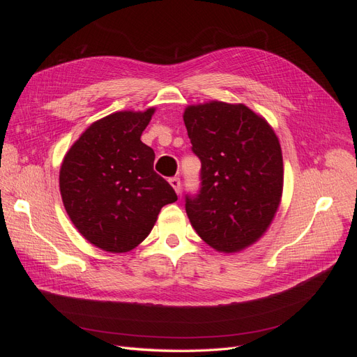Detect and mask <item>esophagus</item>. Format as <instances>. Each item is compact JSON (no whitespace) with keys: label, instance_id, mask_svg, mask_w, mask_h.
<instances>
[{"label":"esophagus","instance_id":"34e87169","mask_svg":"<svg viewBox=\"0 0 357 357\" xmlns=\"http://www.w3.org/2000/svg\"><path fill=\"white\" fill-rule=\"evenodd\" d=\"M169 185L172 186L177 193H180V178L178 177H171L169 178Z\"/></svg>","mask_w":357,"mask_h":357}]
</instances>
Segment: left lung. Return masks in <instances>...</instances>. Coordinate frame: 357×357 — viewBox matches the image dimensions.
Listing matches in <instances>:
<instances>
[{"label":"left lung","instance_id":"1","mask_svg":"<svg viewBox=\"0 0 357 357\" xmlns=\"http://www.w3.org/2000/svg\"><path fill=\"white\" fill-rule=\"evenodd\" d=\"M183 121L201 160V189L186 195L189 220L218 252H238L266 231L282 199L278 138L244 104L189 105Z\"/></svg>","mask_w":357,"mask_h":357}]
</instances>
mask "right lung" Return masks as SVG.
I'll use <instances>...</instances> for the list:
<instances>
[{
  "label": "right lung",
  "instance_id": "obj_1",
  "mask_svg": "<svg viewBox=\"0 0 357 357\" xmlns=\"http://www.w3.org/2000/svg\"><path fill=\"white\" fill-rule=\"evenodd\" d=\"M155 109L117 112L93 122L62 160L63 207L91 244L110 253L132 250L152 231L160 208L177 201L153 169L142 134Z\"/></svg>",
  "mask_w": 357,
  "mask_h": 357
}]
</instances>
